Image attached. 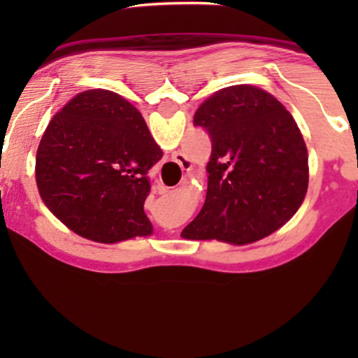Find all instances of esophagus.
<instances>
[{
    "instance_id": "34e87169",
    "label": "esophagus",
    "mask_w": 358,
    "mask_h": 358,
    "mask_svg": "<svg viewBox=\"0 0 358 358\" xmlns=\"http://www.w3.org/2000/svg\"><path fill=\"white\" fill-rule=\"evenodd\" d=\"M173 161L178 166H180V169H182V171H189L190 166H192V164H190V161H189L187 156H185L184 153H180V151H176V153L173 155ZM187 176H189L187 173H184L182 174V180L187 179ZM158 189H159V194L168 192V187H163V185H161V187H158Z\"/></svg>"
}]
</instances>
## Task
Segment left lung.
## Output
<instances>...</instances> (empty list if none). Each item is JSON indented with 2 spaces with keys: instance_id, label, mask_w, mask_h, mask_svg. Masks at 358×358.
<instances>
[{
  "instance_id": "left-lung-1",
  "label": "left lung",
  "mask_w": 358,
  "mask_h": 358,
  "mask_svg": "<svg viewBox=\"0 0 358 358\" xmlns=\"http://www.w3.org/2000/svg\"><path fill=\"white\" fill-rule=\"evenodd\" d=\"M194 125L212 140L207 199L187 239L257 241L282 227L308 189V150L290 112L268 92L238 85L199 107Z\"/></svg>"
}]
</instances>
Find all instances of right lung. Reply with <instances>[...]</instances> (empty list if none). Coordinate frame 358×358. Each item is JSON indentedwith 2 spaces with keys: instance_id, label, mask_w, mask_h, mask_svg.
Wrapping results in <instances>:
<instances>
[{
  "instance_id": "1",
  "label": "right lung",
  "mask_w": 358,
  "mask_h": 358,
  "mask_svg": "<svg viewBox=\"0 0 358 358\" xmlns=\"http://www.w3.org/2000/svg\"><path fill=\"white\" fill-rule=\"evenodd\" d=\"M163 158L138 110L106 90L85 91L53 115L36 158L43 203L97 243L153 231L143 205L150 169Z\"/></svg>"
}]
</instances>
